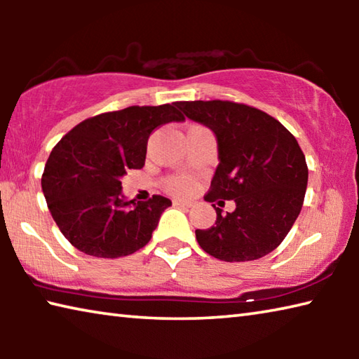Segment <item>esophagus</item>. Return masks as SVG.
Returning <instances> with one entry per match:
<instances>
[{"instance_id": "1", "label": "esophagus", "mask_w": 359, "mask_h": 359, "mask_svg": "<svg viewBox=\"0 0 359 359\" xmlns=\"http://www.w3.org/2000/svg\"><path fill=\"white\" fill-rule=\"evenodd\" d=\"M174 205H179V208H191L193 203L187 201V199H174Z\"/></svg>"}]
</instances>
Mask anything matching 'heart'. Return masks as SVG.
<instances>
[{"label":"heart","instance_id":"b5f03b06","mask_svg":"<svg viewBox=\"0 0 359 359\" xmlns=\"http://www.w3.org/2000/svg\"><path fill=\"white\" fill-rule=\"evenodd\" d=\"M166 187L168 190L172 191L174 194H188L194 188V184L190 177L175 175V177H171L166 182Z\"/></svg>","mask_w":359,"mask_h":359}]
</instances>
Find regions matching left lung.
Masks as SVG:
<instances>
[{
    "mask_svg": "<svg viewBox=\"0 0 359 359\" xmlns=\"http://www.w3.org/2000/svg\"><path fill=\"white\" fill-rule=\"evenodd\" d=\"M188 118L215 133L218 163L204 199H234V212H217L215 226L196 229L205 253L222 261H253L287 238L302 209L309 169L296 137L280 121L234 101L175 102Z\"/></svg>",
    "mask_w": 359,
    "mask_h": 359,
    "instance_id": "1",
    "label": "left lung"
}]
</instances>
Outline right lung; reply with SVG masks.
<instances>
[{
  "mask_svg": "<svg viewBox=\"0 0 359 359\" xmlns=\"http://www.w3.org/2000/svg\"><path fill=\"white\" fill-rule=\"evenodd\" d=\"M174 104L130 106L81 121L60 139L41 184L57 226L77 250L96 258H120L149 244L168 198L126 201L121 182L141 169L156 126L184 121Z\"/></svg>",
  "mask_w": 359,
  "mask_h": 359,
  "instance_id": "1",
  "label": "right lung"
}]
</instances>
